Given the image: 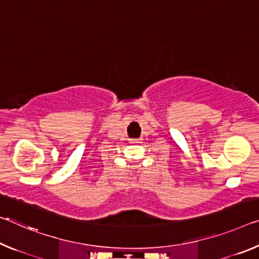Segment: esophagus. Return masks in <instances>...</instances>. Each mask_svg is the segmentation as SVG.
I'll list each match as a JSON object with an SVG mask.
<instances>
[{
    "label": "esophagus",
    "instance_id": "esophagus-1",
    "mask_svg": "<svg viewBox=\"0 0 259 259\" xmlns=\"http://www.w3.org/2000/svg\"><path fill=\"white\" fill-rule=\"evenodd\" d=\"M141 142V139H132L131 140V143H140Z\"/></svg>",
    "mask_w": 259,
    "mask_h": 259
}]
</instances>
